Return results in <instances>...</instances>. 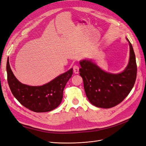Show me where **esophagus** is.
Listing matches in <instances>:
<instances>
[{
  "mask_svg": "<svg viewBox=\"0 0 146 146\" xmlns=\"http://www.w3.org/2000/svg\"><path fill=\"white\" fill-rule=\"evenodd\" d=\"M73 70H74V72L75 74H78L79 72V67L76 64L73 66Z\"/></svg>",
  "mask_w": 146,
  "mask_h": 146,
  "instance_id": "1",
  "label": "esophagus"
}]
</instances>
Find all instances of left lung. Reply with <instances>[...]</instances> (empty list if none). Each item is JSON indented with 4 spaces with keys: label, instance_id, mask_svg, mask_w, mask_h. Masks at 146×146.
Instances as JSON below:
<instances>
[{
    "label": "left lung",
    "instance_id": "obj_1",
    "mask_svg": "<svg viewBox=\"0 0 146 146\" xmlns=\"http://www.w3.org/2000/svg\"><path fill=\"white\" fill-rule=\"evenodd\" d=\"M130 60L125 69L120 74L106 72L91 61L80 62V76L90 102L96 107L110 108L124 100L133 88L136 78L137 65L135 52L129 39Z\"/></svg>",
    "mask_w": 146,
    "mask_h": 146
}]
</instances>
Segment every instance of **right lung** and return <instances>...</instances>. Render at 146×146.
I'll use <instances>...</instances> for the list:
<instances>
[{
    "label": "right lung",
    "instance_id": "right-lung-1",
    "mask_svg": "<svg viewBox=\"0 0 146 146\" xmlns=\"http://www.w3.org/2000/svg\"><path fill=\"white\" fill-rule=\"evenodd\" d=\"M7 72L8 83L13 95L24 107L36 113L50 111L58 107L62 100L66 83L73 73L70 69L46 85L31 86L17 80L11 69L8 58Z\"/></svg>",
    "mask_w": 146,
    "mask_h": 146
}]
</instances>
